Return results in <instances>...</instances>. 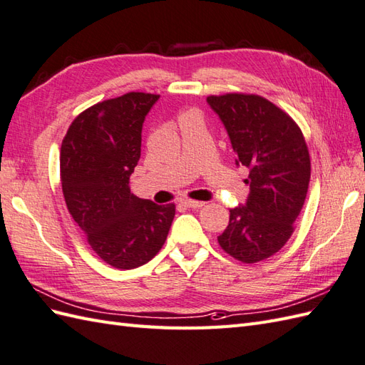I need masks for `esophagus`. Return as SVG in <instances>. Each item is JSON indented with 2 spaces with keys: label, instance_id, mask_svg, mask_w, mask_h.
I'll return each instance as SVG.
<instances>
[{
  "label": "esophagus",
  "instance_id": "1",
  "mask_svg": "<svg viewBox=\"0 0 365 365\" xmlns=\"http://www.w3.org/2000/svg\"><path fill=\"white\" fill-rule=\"evenodd\" d=\"M183 205L186 208H202L205 207V202H199V200H185Z\"/></svg>",
  "mask_w": 365,
  "mask_h": 365
}]
</instances>
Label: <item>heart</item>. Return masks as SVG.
<instances>
[{"instance_id":"b5f03b06","label":"heart","mask_w":365,"mask_h":365,"mask_svg":"<svg viewBox=\"0 0 365 365\" xmlns=\"http://www.w3.org/2000/svg\"><path fill=\"white\" fill-rule=\"evenodd\" d=\"M195 118H200V114L195 109H185L179 114V125L182 126L186 121H191Z\"/></svg>"}]
</instances>
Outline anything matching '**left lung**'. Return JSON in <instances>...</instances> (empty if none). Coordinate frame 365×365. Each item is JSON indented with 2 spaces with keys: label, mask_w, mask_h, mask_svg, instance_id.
<instances>
[{
  "label": "left lung",
  "mask_w": 365,
  "mask_h": 365,
  "mask_svg": "<svg viewBox=\"0 0 365 365\" xmlns=\"http://www.w3.org/2000/svg\"><path fill=\"white\" fill-rule=\"evenodd\" d=\"M207 101L227 128L236 165L250 171L245 207L230 210L217 242L231 257L256 264L282 250L293 235L310 182V154L301 128L269 100L231 92Z\"/></svg>",
  "instance_id": "obj_1"
}]
</instances>
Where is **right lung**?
<instances>
[{
  "label": "right lung",
  "instance_id": "right-lung-1",
  "mask_svg": "<svg viewBox=\"0 0 365 365\" xmlns=\"http://www.w3.org/2000/svg\"><path fill=\"white\" fill-rule=\"evenodd\" d=\"M157 93L128 92L83 110L61 143L60 174L66 207L88 244L108 265L133 269L163 247L175 205L130 192L145 117Z\"/></svg>",
  "mask_w": 365,
  "mask_h": 365
}]
</instances>
